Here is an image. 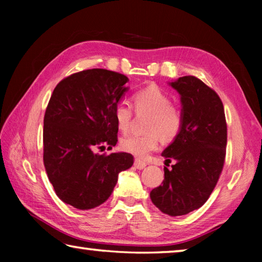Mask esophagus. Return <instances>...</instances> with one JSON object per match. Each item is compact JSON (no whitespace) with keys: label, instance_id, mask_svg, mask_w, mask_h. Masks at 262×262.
Instances as JSON below:
<instances>
[{"label":"esophagus","instance_id":"obj_1","mask_svg":"<svg viewBox=\"0 0 262 262\" xmlns=\"http://www.w3.org/2000/svg\"><path fill=\"white\" fill-rule=\"evenodd\" d=\"M134 165H135V167L137 168V170H143V168L147 166L148 164L145 163V162H143V161H141V159H135Z\"/></svg>","mask_w":262,"mask_h":262}]
</instances>
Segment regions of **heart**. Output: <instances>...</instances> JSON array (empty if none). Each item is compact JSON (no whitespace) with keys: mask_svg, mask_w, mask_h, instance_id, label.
Segmentation results:
<instances>
[{"mask_svg":"<svg viewBox=\"0 0 262 262\" xmlns=\"http://www.w3.org/2000/svg\"><path fill=\"white\" fill-rule=\"evenodd\" d=\"M136 112H148L150 117L147 121L149 133L143 135L133 134L123 137L121 148L139 158H145L156 150L161 141H172L179 134L183 126V115L180 111L171 104V98L166 92L156 85H150L136 91L132 97ZM133 117L130 105L119 103L114 108V120L119 129H129Z\"/></svg>","mask_w":262,"mask_h":262,"instance_id":"heart-1","label":"heart"}]
</instances>
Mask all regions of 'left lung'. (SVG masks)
Instances as JSON below:
<instances>
[{"label":"left lung","instance_id":"left-lung-1","mask_svg":"<svg viewBox=\"0 0 262 262\" xmlns=\"http://www.w3.org/2000/svg\"><path fill=\"white\" fill-rule=\"evenodd\" d=\"M180 95L183 126L162 156L164 180L150 199L164 214L183 216L205 205L223 168L227 121L219 95L194 76L168 82Z\"/></svg>","mask_w":262,"mask_h":262}]
</instances>
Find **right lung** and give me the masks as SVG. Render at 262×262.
I'll return each instance as SVG.
<instances>
[{
  "instance_id": "right-lung-1",
  "label": "right lung",
  "mask_w": 262,
  "mask_h": 262,
  "mask_svg": "<svg viewBox=\"0 0 262 262\" xmlns=\"http://www.w3.org/2000/svg\"><path fill=\"white\" fill-rule=\"evenodd\" d=\"M128 81L111 70L88 69L62 79L51 96L43 118V164L57 196L76 209L104 203L119 173L134 163L127 152H95L99 145L117 144L114 108L129 89Z\"/></svg>"
}]
</instances>
